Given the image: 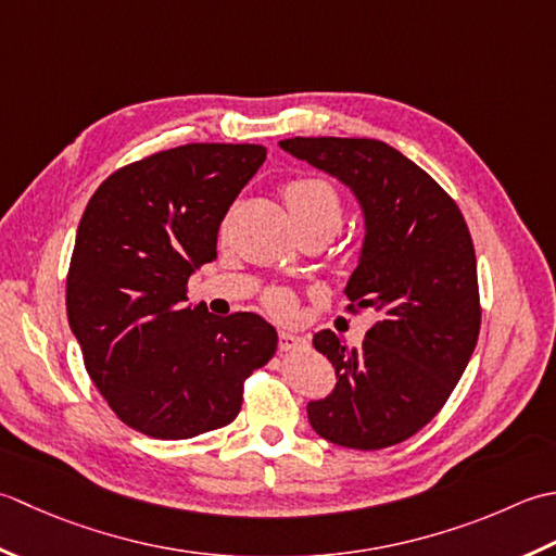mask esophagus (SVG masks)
Masks as SVG:
<instances>
[{
  "label": "esophagus",
  "instance_id": "obj_1",
  "mask_svg": "<svg viewBox=\"0 0 556 556\" xmlns=\"http://www.w3.org/2000/svg\"><path fill=\"white\" fill-rule=\"evenodd\" d=\"M300 345H302V338H298L290 331H280V338H278L280 353H292V350H298Z\"/></svg>",
  "mask_w": 556,
  "mask_h": 556
}]
</instances>
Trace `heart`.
<instances>
[{
    "mask_svg": "<svg viewBox=\"0 0 556 556\" xmlns=\"http://www.w3.org/2000/svg\"><path fill=\"white\" fill-rule=\"evenodd\" d=\"M286 203L292 215V220L298 223L302 235L309 232H326V235H338L345 225V199L333 182H328L324 177H298L286 187ZM228 225V223H225ZM223 225V228H225ZM264 307L280 316V319H288L294 314V294L286 288H270L264 294Z\"/></svg>",
    "mask_w": 556,
    "mask_h": 556,
    "instance_id": "1",
    "label": "heart"
}]
</instances>
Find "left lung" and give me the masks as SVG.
<instances>
[{"mask_svg":"<svg viewBox=\"0 0 556 556\" xmlns=\"http://www.w3.org/2000/svg\"><path fill=\"white\" fill-rule=\"evenodd\" d=\"M280 149L343 179L367 215L345 312H367L374 326L359 348L333 331L314 336L338 383L309 403V425L345 448L395 446L434 420L478 345L482 307L466 218L422 167L383 141L294 136Z\"/></svg>","mask_w":556,"mask_h":556,"instance_id":"left-lung-1","label":"left lung"}]
</instances>
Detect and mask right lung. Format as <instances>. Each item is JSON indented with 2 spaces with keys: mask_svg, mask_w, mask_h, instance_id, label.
I'll use <instances>...</instances> for the list:
<instances>
[{
  "mask_svg": "<svg viewBox=\"0 0 556 556\" xmlns=\"http://www.w3.org/2000/svg\"><path fill=\"white\" fill-rule=\"evenodd\" d=\"M266 161L258 143H185L115 169L78 223L66 316L96 389L153 439L230 425L244 381L276 355L262 316L187 307L194 268L215 258L220 220Z\"/></svg>",
  "mask_w": 556,
  "mask_h": 556,
  "instance_id": "add662e5",
  "label": "right lung"
}]
</instances>
